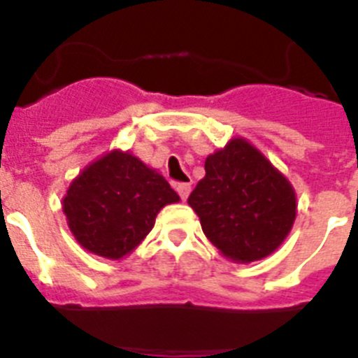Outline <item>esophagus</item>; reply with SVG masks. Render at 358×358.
Wrapping results in <instances>:
<instances>
[{
  "instance_id": "34e87169",
  "label": "esophagus",
  "mask_w": 358,
  "mask_h": 358,
  "mask_svg": "<svg viewBox=\"0 0 358 358\" xmlns=\"http://www.w3.org/2000/svg\"><path fill=\"white\" fill-rule=\"evenodd\" d=\"M177 194H179V197L182 199V201H186L189 195V192H192V185L189 182H179V185L176 186Z\"/></svg>"
}]
</instances>
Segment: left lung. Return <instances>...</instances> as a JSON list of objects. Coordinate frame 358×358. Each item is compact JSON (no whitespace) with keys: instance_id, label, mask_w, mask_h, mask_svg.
<instances>
[{"instance_id":"8db88e82","label":"left lung","mask_w":358,"mask_h":358,"mask_svg":"<svg viewBox=\"0 0 358 358\" xmlns=\"http://www.w3.org/2000/svg\"><path fill=\"white\" fill-rule=\"evenodd\" d=\"M204 170L188 204L208 240L238 264L276 251L296 220V192L287 177L243 138L208 156Z\"/></svg>"}]
</instances>
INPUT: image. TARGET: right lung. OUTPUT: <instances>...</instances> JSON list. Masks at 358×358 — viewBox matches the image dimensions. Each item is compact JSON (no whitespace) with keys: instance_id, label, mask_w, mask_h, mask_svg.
Here are the masks:
<instances>
[{"instance_id":"1","label":"right lung","mask_w":358,"mask_h":358,"mask_svg":"<svg viewBox=\"0 0 358 358\" xmlns=\"http://www.w3.org/2000/svg\"><path fill=\"white\" fill-rule=\"evenodd\" d=\"M177 201L161 173L131 152L110 150L73 179L62 210L82 248L120 260L150 233L157 213Z\"/></svg>"}]
</instances>
